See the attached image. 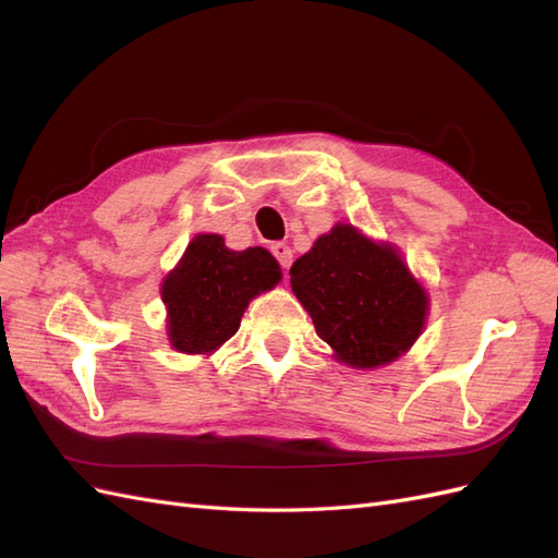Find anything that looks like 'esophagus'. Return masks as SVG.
Returning <instances> with one entry per match:
<instances>
[{"instance_id":"obj_1","label":"esophagus","mask_w":558,"mask_h":558,"mask_svg":"<svg viewBox=\"0 0 558 558\" xmlns=\"http://www.w3.org/2000/svg\"><path fill=\"white\" fill-rule=\"evenodd\" d=\"M269 251H272V256L277 258V263H279L283 269H289V267H291V263H293V251H291V246H289V244L275 242L272 246H269Z\"/></svg>"}]
</instances>
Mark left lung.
<instances>
[{
	"label": "left lung",
	"instance_id": "8db88e82",
	"mask_svg": "<svg viewBox=\"0 0 558 558\" xmlns=\"http://www.w3.org/2000/svg\"><path fill=\"white\" fill-rule=\"evenodd\" d=\"M291 286L337 359L377 367L408 351L424 328L428 298L391 246L335 226L291 267Z\"/></svg>",
	"mask_w": 558,
	"mask_h": 558
}]
</instances>
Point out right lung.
Returning a JSON list of instances; mask_svg holds the SVG:
<instances>
[{
    "mask_svg": "<svg viewBox=\"0 0 558 558\" xmlns=\"http://www.w3.org/2000/svg\"><path fill=\"white\" fill-rule=\"evenodd\" d=\"M279 279V263L263 246L230 251L218 234H197L162 281L172 347L183 353L218 349L238 332L248 300Z\"/></svg>",
    "mask_w": 558,
    "mask_h": 558,
    "instance_id": "add662e5",
    "label": "right lung"
}]
</instances>
